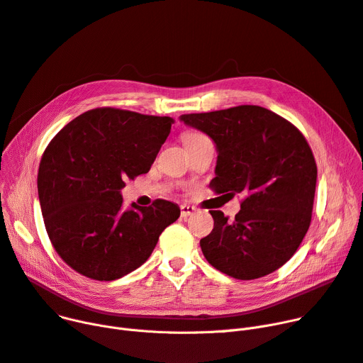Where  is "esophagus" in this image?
I'll return each mask as SVG.
<instances>
[{
    "label": "esophagus",
    "instance_id": "1",
    "mask_svg": "<svg viewBox=\"0 0 363 363\" xmlns=\"http://www.w3.org/2000/svg\"><path fill=\"white\" fill-rule=\"evenodd\" d=\"M196 211H197V208L194 206H186V204L181 206V216L182 217H189V216L194 214Z\"/></svg>",
    "mask_w": 363,
    "mask_h": 363
}]
</instances>
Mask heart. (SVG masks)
<instances>
[{
	"instance_id": "1",
	"label": "heart",
	"mask_w": 363,
	"mask_h": 363,
	"mask_svg": "<svg viewBox=\"0 0 363 363\" xmlns=\"http://www.w3.org/2000/svg\"><path fill=\"white\" fill-rule=\"evenodd\" d=\"M182 138H184V143L186 144V143H191V141H199V140H201V138H207V137H204V135H201V134H199V133H185Z\"/></svg>"
}]
</instances>
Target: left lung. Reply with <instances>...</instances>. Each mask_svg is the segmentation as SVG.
Here are the masks:
<instances>
[{
	"label": "left lung",
	"instance_id": "obj_1",
	"mask_svg": "<svg viewBox=\"0 0 363 363\" xmlns=\"http://www.w3.org/2000/svg\"><path fill=\"white\" fill-rule=\"evenodd\" d=\"M179 119L216 144L219 155L210 188L216 194L245 196L233 220L210 210L214 228L200 240L206 259L239 280L276 272L296 252L311 225L317 163L303 134L255 105Z\"/></svg>",
	"mask_w": 363,
	"mask_h": 363
}]
</instances>
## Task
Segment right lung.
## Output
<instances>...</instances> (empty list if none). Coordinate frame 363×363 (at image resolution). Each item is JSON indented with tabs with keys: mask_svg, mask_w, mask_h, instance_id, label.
<instances>
[{
	"mask_svg": "<svg viewBox=\"0 0 363 363\" xmlns=\"http://www.w3.org/2000/svg\"><path fill=\"white\" fill-rule=\"evenodd\" d=\"M175 121L96 108L68 123L45 149L38 194L45 228L72 270L99 281L147 261L181 210L166 200L123 210L127 179L147 174Z\"/></svg>",
	"mask_w": 363,
	"mask_h": 363,
	"instance_id": "1",
	"label": "right lung"
}]
</instances>
